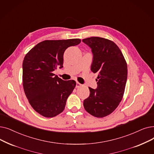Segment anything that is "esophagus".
Wrapping results in <instances>:
<instances>
[{
	"mask_svg": "<svg viewBox=\"0 0 154 154\" xmlns=\"http://www.w3.org/2000/svg\"><path fill=\"white\" fill-rule=\"evenodd\" d=\"M81 86H82L81 84H80L79 82H77V83H76V88H80V87H81Z\"/></svg>",
	"mask_w": 154,
	"mask_h": 154,
	"instance_id": "esophagus-1",
	"label": "esophagus"
}]
</instances>
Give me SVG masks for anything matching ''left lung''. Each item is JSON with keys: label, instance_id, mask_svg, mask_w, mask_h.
<instances>
[{"label": "left lung", "instance_id": "1", "mask_svg": "<svg viewBox=\"0 0 154 154\" xmlns=\"http://www.w3.org/2000/svg\"><path fill=\"white\" fill-rule=\"evenodd\" d=\"M82 42L92 49L91 70L97 73V88H89L90 95L83 104L85 111L96 118L114 111L123 99L128 75L127 63L122 51L109 39L91 37Z\"/></svg>", "mask_w": 154, "mask_h": 154}]
</instances>
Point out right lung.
<instances>
[{
	"mask_svg": "<svg viewBox=\"0 0 154 154\" xmlns=\"http://www.w3.org/2000/svg\"><path fill=\"white\" fill-rule=\"evenodd\" d=\"M80 39L45 40L24 57L23 85L32 108L46 118L57 116L65 109L66 99L76 85L73 80L63 81L53 72L63 67V53Z\"/></svg>",
	"mask_w": 154,
	"mask_h": 154,
	"instance_id": "obj_1",
	"label": "right lung"
}]
</instances>
